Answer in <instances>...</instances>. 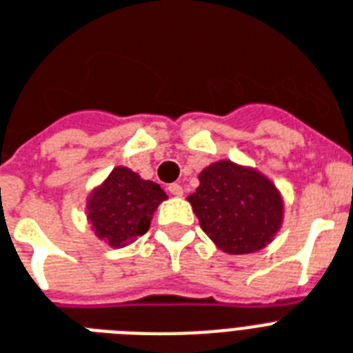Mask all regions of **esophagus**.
I'll use <instances>...</instances> for the list:
<instances>
[{
    "mask_svg": "<svg viewBox=\"0 0 353 353\" xmlns=\"http://www.w3.org/2000/svg\"><path fill=\"white\" fill-rule=\"evenodd\" d=\"M168 192L172 196H183V187L179 183H172V185H168Z\"/></svg>",
    "mask_w": 353,
    "mask_h": 353,
    "instance_id": "obj_1",
    "label": "esophagus"
}]
</instances>
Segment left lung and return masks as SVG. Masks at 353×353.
Segmentation results:
<instances>
[{
    "mask_svg": "<svg viewBox=\"0 0 353 353\" xmlns=\"http://www.w3.org/2000/svg\"><path fill=\"white\" fill-rule=\"evenodd\" d=\"M199 225L218 249L249 254L273 241L284 218V201L268 177L232 161L212 163L188 196Z\"/></svg>",
    "mask_w": 353,
    "mask_h": 353,
    "instance_id": "obj_1",
    "label": "left lung"
}]
</instances>
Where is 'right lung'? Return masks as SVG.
Masks as SVG:
<instances>
[{
    "label": "right lung",
    "mask_w": 353,
    "mask_h": 353,
    "mask_svg": "<svg viewBox=\"0 0 353 353\" xmlns=\"http://www.w3.org/2000/svg\"><path fill=\"white\" fill-rule=\"evenodd\" d=\"M166 198L157 183L126 166H115L88 196V221L101 240L119 249L148 231L152 216Z\"/></svg>",
    "instance_id": "obj_1"
}]
</instances>
